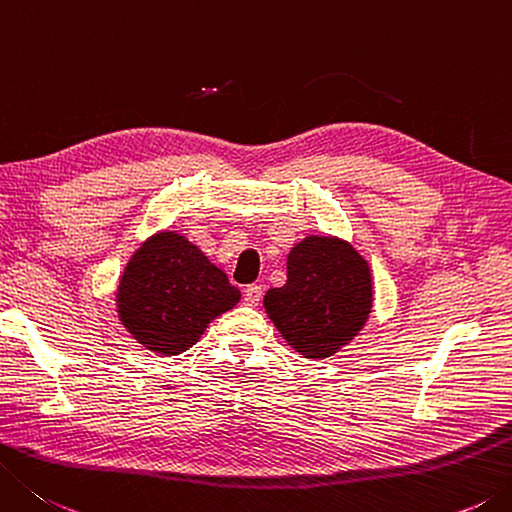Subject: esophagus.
<instances>
[{
  "label": "esophagus",
  "instance_id": "1",
  "mask_svg": "<svg viewBox=\"0 0 512 512\" xmlns=\"http://www.w3.org/2000/svg\"><path fill=\"white\" fill-rule=\"evenodd\" d=\"M243 298H245L247 305L256 307L260 303V298H263V287H260V285H247Z\"/></svg>",
  "mask_w": 512,
  "mask_h": 512
}]
</instances>
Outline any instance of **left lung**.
Here are the masks:
<instances>
[{
  "label": "left lung",
  "instance_id": "left-lung-1",
  "mask_svg": "<svg viewBox=\"0 0 512 512\" xmlns=\"http://www.w3.org/2000/svg\"><path fill=\"white\" fill-rule=\"evenodd\" d=\"M368 260L336 236H307L287 256V283L265 294V312L305 359H327L372 312Z\"/></svg>",
  "mask_w": 512,
  "mask_h": 512
}]
</instances>
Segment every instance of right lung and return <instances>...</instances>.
Here are the masks:
<instances>
[{"instance_id":"obj_1","label":"right lung","mask_w":512,"mask_h":512,"mask_svg":"<svg viewBox=\"0 0 512 512\" xmlns=\"http://www.w3.org/2000/svg\"><path fill=\"white\" fill-rule=\"evenodd\" d=\"M240 301L200 249L176 231H158L124 267L115 303L120 323L147 350L176 356L196 345L216 316Z\"/></svg>"}]
</instances>
